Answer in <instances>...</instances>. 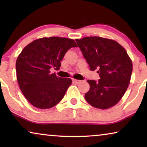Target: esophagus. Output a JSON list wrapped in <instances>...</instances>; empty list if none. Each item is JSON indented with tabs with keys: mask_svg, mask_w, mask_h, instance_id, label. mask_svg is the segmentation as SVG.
I'll return each instance as SVG.
<instances>
[{
	"mask_svg": "<svg viewBox=\"0 0 147 147\" xmlns=\"http://www.w3.org/2000/svg\"><path fill=\"white\" fill-rule=\"evenodd\" d=\"M72 80H73V82L74 83H75V84H79L80 82V80H76V79H72Z\"/></svg>",
	"mask_w": 147,
	"mask_h": 147,
	"instance_id": "esophagus-1",
	"label": "esophagus"
}]
</instances>
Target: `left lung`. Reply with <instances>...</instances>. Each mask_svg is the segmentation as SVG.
Masks as SVG:
<instances>
[{
	"label": "left lung",
	"instance_id": "obj_1",
	"mask_svg": "<svg viewBox=\"0 0 147 147\" xmlns=\"http://www.w3.org/2000/svg\"><path fill=\"white\" fill-rule=\"evenodd\" d=\"M90 70L97 69L100 79L88 80L90 90L85 94L88 103L105 110L116 105L130 82L132 63L125 49L118 42L100 37L76 39Z\"/></svg>",
	"mask_w": 147,
	"mask_h": 147
}]
</instances>
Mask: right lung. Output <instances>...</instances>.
<instances>
[{
  "label": "right lung",
  "mask_w": 147,
  "mask_h": 147,
  "mask_svg": "<svg viewBox=\"0 0 147 147\" xmlns=\"http://www.w3.org/2000/svg\"><path fill=\"white\" fill-rule=\"evenodd\" d=\"M75 47L74 39L51 37L34 40L22 50L16 61L17 81L22 93L33 106L47 109L63 98L71 80L57 77L50 69H59L66 52Z\"/></svg>",
  "instance_id": "right-lung-1"
}]
</instances>
